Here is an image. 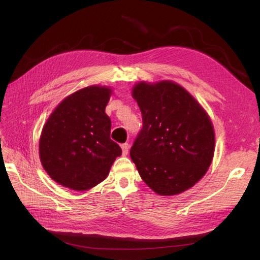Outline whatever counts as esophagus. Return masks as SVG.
I'll list each match as a JSON object with an SVG mask.
<instances>
[{
    "instance_id": "obj_1",
    "label": "esophagus",
    "mask_w": 260,
    "mask_h": 260,
    "mask_svg": "<svg viewBox=\"0 0 260 260\" xmlns=\"http://www.w3.org/2000/svg\"><path fill=\"white\" fill-rule=\"evenodd\" d=\"M120 147H121V151H122V155L123 156H125L128 154V152H129V145H128V143H123V144H121L120 145Z\"/></svg>"
}]
</instances>
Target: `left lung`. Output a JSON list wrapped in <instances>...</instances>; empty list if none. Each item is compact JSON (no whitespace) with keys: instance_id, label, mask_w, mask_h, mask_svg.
<instances>
[{"instance_id":"1","label":"left lung","mask_w":260,"mask_h":260,"mask_svg":"<svg viewBox=\"0 0 260 260\" xmlns=\"http://www.w3.org/2000/svg\"><path fill=\"white\" fill-rule=\"evenodd\" d=\"M132 96L142 113L130 156L142 180L158 195L182 193L205 176L215 153L208 114L183 86L140 81Z\"/></svg>"}]
</instances>
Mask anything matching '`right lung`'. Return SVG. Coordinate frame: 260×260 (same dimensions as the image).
<instances>
[{
    "label": "right lung",
    "instance_id": "obj_1",
    "mask_svg": "<svg viewBox=\"0 0 260 260\" xmlns=\"http://www.w3.org/2000/svg\"><path fill=\"white\" fill-rule=\"evenodd\" d=\"M106 85H89L62 100L43 125L39 156L56 183L85 191L104 181L121 148L111 140Z\"/></svg>",
    "mask_w": 260,
    "mask_h": 260
}]
</instances>
